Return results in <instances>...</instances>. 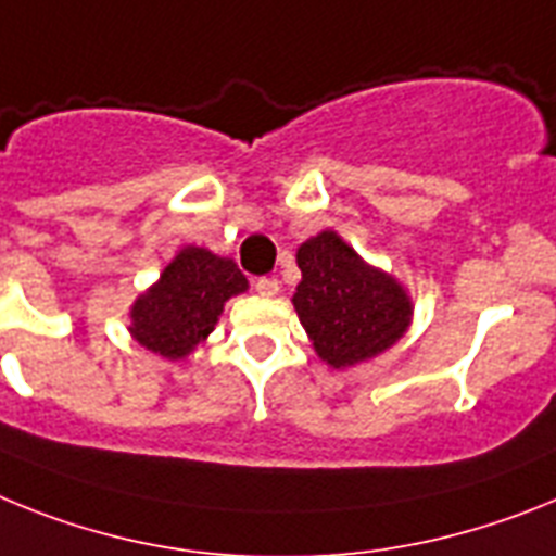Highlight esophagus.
Here are the masks:
<instances>
[{"label": "esophagus", "mask_w": 556, "mask_h": 556, "mask_svg": "<svg viewBox=\"0 0 556 556\" xmlns=\"http://www.w3.org/2000/svg\"><path fill=\"white\" fill-rule=\"evenodd\" d=\"M254 288H256V293H263V296H277V293H279V279L260 277L254 282Z\"/></svg>", "instance_id": "1"}]
</instances>
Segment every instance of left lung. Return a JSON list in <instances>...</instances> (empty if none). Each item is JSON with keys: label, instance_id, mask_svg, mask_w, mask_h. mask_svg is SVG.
Wrapping results in <instances>:
<instances>
[{"label": "left lung", "instance_id": "left-lung-1", "mask_svg": "<svg viewBox=\"0 0 556 556\" xmlns=\"http://www.w3.org/2000/svg\"><path fill=\"white\" fill-rule=\"evenodd\" d=\"M302 282L293 307L321 362L336 370L376 358L407 333L413 300L399 279L367 265L336 231L296 251Z\"/></svg>", "mask_w": 556, "mask_h": 556}]
</instances>
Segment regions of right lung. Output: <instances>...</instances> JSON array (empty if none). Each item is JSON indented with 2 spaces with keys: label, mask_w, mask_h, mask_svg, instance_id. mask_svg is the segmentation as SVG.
Wrapping results in <instances>:
<instances>
[{
  "label": "right lung",
  "mask_w": 556,
  "mask_h": 556,
  "mask_svg": "<svg viewBox=\"0 0 556 556\" xmlns=\"http://www.w3.org/2000/svg\"><path fill=\"white\" fill-rule=\"evenodd\" d=\"M249 288L235 260L186 245L129 311V333L157 356L177 362L206 342L231 296Z\"/></svg>",
  "instance_id": "right-lung-1"
}]
</instances>
